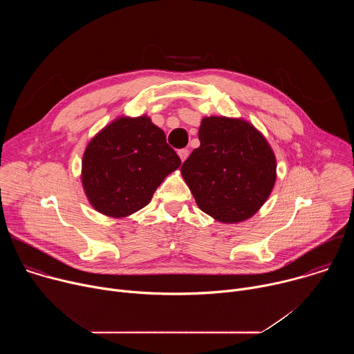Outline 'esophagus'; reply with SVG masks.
<instances>
[{"label": "esophagus", "instance_id": "1", "mask_svg": "<svg viewBox=\"0 0 354 354\" xmlns=\"http://www.w3.org/2000/svg\"><path fill=\"white\" fill-rule=\"evenodd\" d=\"M178 154H179V157H180V160H182V162H183V161L187 158V156H189V149L182 148V149L178 151Z\"/></svg>", "mask_w": 354, "mask_h": 354}]
</instances>
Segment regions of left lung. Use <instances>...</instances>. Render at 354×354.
Segmentation results:
<instances>
[{
  "mask_svg": "<svg viewBox=\"0 0 354 354\" xmlns=\"http://www.w3.org/2000/svg\"><path fill=\"white\" fill-rule=\"evenodd\" d=\"M200 147L180 172L201 212L221 223L254 216L276 180V158L265 137L243 120L205 118Z\"/></svg>",
  "mask_w": 354,
  "mask_h": 354,
  "instance_id": "8db88e82",
  "label": "left lung"
}]
</instances>
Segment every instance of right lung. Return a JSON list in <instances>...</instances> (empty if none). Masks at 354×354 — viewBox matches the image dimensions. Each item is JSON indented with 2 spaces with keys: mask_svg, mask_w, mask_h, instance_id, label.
<instances>
[{
  "mask_svg": "<svg viewBox=\"0 0 354 354\" xmlns=\"http://www.w3.org/2000/svg\"><path fill=\"white\" fill-rule=\"evenodd\" d=\"M180 158L165 133L145 116L120 118L88 144L82 185L91 205L111 217H126L145 207Z\"/></svg>",
  "mask_w": 354,
  "mask_h": 354,
  "instance_id": "add662e5",
  "label": "right lung"
}]
</instances>
